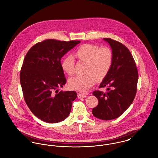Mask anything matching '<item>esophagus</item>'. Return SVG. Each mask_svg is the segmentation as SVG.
<instances>
[{"label": "esophagus", "instance_id": "34e87169", "mask_svg": "<svg viewBox=\"0 0 158 158\" xmlns=\"http://www.w3.org/2000/svg\"><path fill=\"white\" fill-rule=\"evenodd\" d=\"M86 97V95L85 94H78V98H85Z\"/></svg>", "mask_w": 158, "mask_h": 158}]
</instances>
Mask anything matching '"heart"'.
Instances as JSON below:
<instances>
[{
	"label": "heart",
	"instance_id": "1",
	"mask_svg": "<svg viewBox=\"0 0 158 158\" xmlns=\"http://www.w3.org/2000/svg\"><path fill=\"white\" fill-rule=\"evenodd\" d=\"M79 61L86 63L85 75H77L69 79V88L80 92H86L95 82L103 79L108 73L112 66L113 52L108 47L100 48L94 44H86L80 46L74 53ZM63 70L69 75L74 72L75 58L69 55L61 63Z\"/></svg>",
	"mask_w": 158,
	"mask_h": 158
}]
</instances>
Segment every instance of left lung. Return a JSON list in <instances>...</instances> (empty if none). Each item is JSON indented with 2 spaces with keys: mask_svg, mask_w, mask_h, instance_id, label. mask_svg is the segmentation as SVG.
<instances>
[{
  "mask_svg": "<svg viewBox=\"0 0 158 158\" xmlns=\"http://www.w3.org/2000/svg\"><path fill=\"white\" fill-rule=\"evenodd\" d=\"M112 49V66L99 88L107 87L106 92L95 90L92 94L98 100L92 109L93 115L109 120L120 116L131 105L137 92L138 72L128 48L117 41L103 38Z\"/></svg>",
  "mask_w": 158,
  "mask_h": 158,
  "instance_id": "obj_1",
  "label": "left lung"
}]
</instances>
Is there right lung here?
Returning a JSON list of instances; mask_svg holds the SVG:
<instances>
[{"label":"right lung","instance_id":"right-lung-1","mask_svg":"<svg viewBox=\"0 0 158 158\" xmlns=\"http://www.w3.org/2000/svg\"><path fill=\"white\" fill-rule=\"evenodd\" d=\"M80 43L46 40L33 45L25 56L20 72L23 98L31 113L44 122H61L70 113L77 94L58 92L66 83L61 59Z\"/></svg>","mask_w":158,"mask_h":158}]
</instances>
